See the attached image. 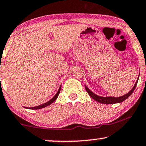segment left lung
Instances as JSON below:
<instances>
[{
  "label": "left lung",
  "instance_id": "obj_1",
  "mask_svg": "<svg viewBox=\"0 0 146 146\" xmlns=\"http://www.w3.org/2000/svg\"><path fill=\"white\" fill-rule=\"evenodd\" d=\"M139 74L138 75V77H137L136 82H135V85H134V86L133 87V88H132L129 92L126 93V94L124 95V96H122L121 97H117V98H115V97H102V96H98V95H96V93L92 92V91H91L85 85V88L86 89L87 92L88 93V94L90 96L91 98H92L93 100L101 103V104H117V103L123 102V101H125L126 99H127L130 96H131V94L133 93V91H134V89H135V87H136L137 81H138V79H139Z\"/></svg>",
  "mask_w": 146,
  "mask_h": 146
}]
</instances>
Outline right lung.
<instances>
[{"mask_svg": "<svg viewBox=\"0 0 146 146\" xmlns=\"http://www.w3.org/2000/svg\"><path fill=\"white\" fill-rule=\"evenodd\" d=\"M61 86H60L59 90H58L57 93H56V94L55 95V96H54L53 98L51 99V100H50L49 101H48V102L44 103V104H43L39 105V106H38L33 107V108H27V107H24V108H26V109H29V110H39V109L44 108H45V107H46V106H49V105H50L51 104H53V103L55 102L56 100H57V98H58V96H59L60 91H61Z\"/></svg>", "mask_w": 146, "mask_h": 146, "instance_id": "obj_1", "label": "right lung"}]
</instances>
